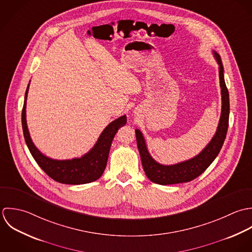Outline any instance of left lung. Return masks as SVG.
Instances as JSON below:
<instances>
[{
	"instance_id": "obj_1",
	"label": "left lung",
	"mask_w": 252,
	"mask_h": 252,
	"mask_svg": "<svg viewBox=\"0 0 252 252\" xmlns=\"http://www.w3.org/2000/svg\"><path fill=\"white\" fill-rule=\"evenodd\" d=\"M213 54L219 65V80L222 97L221 116L214 136L199 155L176 164H160L157 162L149 154L142 132L139 129H135L137 147L140 154L143 169L147 177L154 183L170 185L194 180L211 164L223 146L229 126V93L224 80V68L220 55L215 51H213Z\"/></svg>"
}]
</instances>
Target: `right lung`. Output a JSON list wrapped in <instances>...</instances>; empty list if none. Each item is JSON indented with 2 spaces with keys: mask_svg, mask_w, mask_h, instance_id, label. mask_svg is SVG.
I'll use <instances>...</instances> for the list:
<instances>
[{
  "mask_svg": "<svg viewBox=\"0 0 252 252\" xmlns=\"http://www.w3.org/2000/svg\"><path fill=\"white\" fill-rule=\"evenodd\" d=\"M29 85L25 93L21 121L25 142L39 166L53 180L62 184L80 185L97 180L106 167L113 138L118 132V129L126 124V116H122L110 123L102 131L93 149L81 158L63 160L53 159L37 149L29 134L26 123V100Z\"/></svg>",
  "mask_w": 252,
  "mask_h": 252,
  "instance_id": "add662e5",
  "label": "right lung"
}]
</instances>
